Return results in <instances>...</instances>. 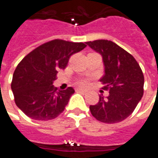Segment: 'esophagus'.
I'll use <instances>...</instances> for the list:
<instances>
[{"mask_svg":"<svg viewBox=\"0 0 158 158\" xmlns=\"http://www.w3.org/2000/svg\"><path fill=\"white\" fill-rule=\"evenodd\" d=\"M77 92H81V93H86L87 90L84 89H81V88H79V89H77Z\"/></svg>","mask_w":158,"mask_h":158,"instance_id":"obj_1","label":"esophagus"}]
</instances>
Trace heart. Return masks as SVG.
Here are the masks:
<instances>
[{
	"label": "heart",
	"mask_w": 158,
	"mask_h": 158,
	"mask_svg": "<svg viewBox=\"0 0 158 158\" xmlns=\"http://www.w3.org/2000/svg\"><path fill=\"white\" fill-rule=\"evenodd\" d=\"M80 84H81V85H86V84H87V81H86L85 80H82V81H80Z\"/></svg>",
	"instance_id": "1"
}]
</instances>
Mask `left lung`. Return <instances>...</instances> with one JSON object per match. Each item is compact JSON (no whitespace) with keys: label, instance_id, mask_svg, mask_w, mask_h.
Segmentation results:
<instances>
[{"label":"left lung","instance_id":"1","mask_svg":"<svg viewBox=\"0 0 158 158\" xmlns=\"http://www.w3.org/2000/svg\"><path fill=\"white\" fill-rule=\"evenodd\" d=\"M86 44L102 55L105 74L100 81L102 89L109 91L106 98L100 95L97 104L89 106L90 112L101 122H120L132 114L143 96L142 69L130 53L113 41L99 40Z\"/></svg>","mask_w":158,"mask_h":158}]
</instances>
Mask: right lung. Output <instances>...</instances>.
<instances>
[{"label":"right lung","mask_w":158,"mask_h":158,"mask_svg":"<svg viewBox=\"0 0 158 158\" xmlns=\"http://www.w3.org/2000/svg\"><path fill=\"white\" fill-rule=\"evenodd\" d=\"M87 45L62 40L41 44L20 61L15 69L11 89L15 104L29 118L50 120L64 110L75 90H57L56 74L66 68L69 57Z\"/></svg>","instance_id":"right-lung-1"}]
</instances>
